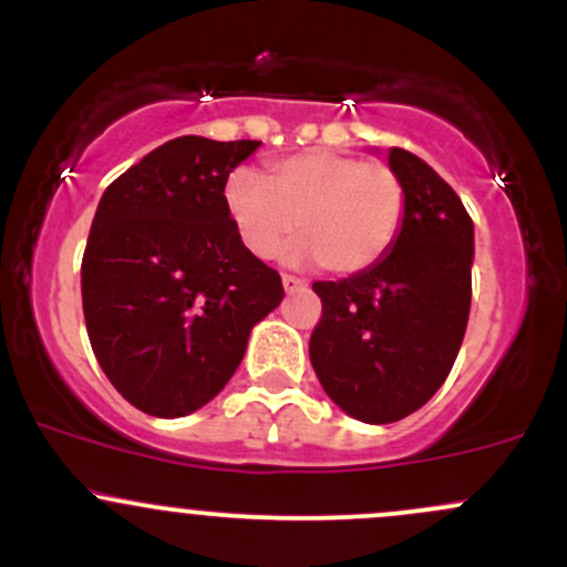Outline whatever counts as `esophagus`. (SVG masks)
Masks as SVG:
<instances>
[{"label": "esophagus", "instance_id": "1", "mask_svg": "<svg viewBox=\"0 0 567 567\" xmlns=\"http://www.w3.org/2000/svg\"><path fill=\"white\" fill-rule=\"evenodd\" d=\"M282 288H285V293H298V290L307 288V282L298 277H290V274H282Z\"/></svg>", "mask_w": 567, "mask_h": 567}]
</instances>
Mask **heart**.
I'll return each mask as SVG.
<instances>
[{
  "mask_svg": "<svg viewBox=\"0 0 567 567\" xmlns=\"http://www.w3.org/2000/svg\"><path fill=\"white\" fill-rule=\"evenodd\" d=\"M223 204L241 245L271 260L298 226L293 264H322L339 277L369 271L401 234L406 185L393 166L350 153L307 151L274 161L269 177L236 169Z\"/></svg>",
  "mask_w": 567,
  "mask_h": 567,
  "instance_id": "b5f03b06",
  "label": "heart"
}]
</instances>
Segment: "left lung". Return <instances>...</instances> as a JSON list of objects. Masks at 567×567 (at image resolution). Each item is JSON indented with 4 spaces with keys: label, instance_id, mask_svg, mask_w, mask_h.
<instances>
[{
    "label": "left lung",
    "instance_id": "obj_1",
    "mask_svg": "<svg viewBox=\"0 0 567 567\" xmlns=\"http://www.w3.org/2000/svg\"><path fill=\"white\" fill-rule=\"evenodd\" d=\"M388 164L406 185L393 250L369 271L315 282L322 317L309 360L344 414L388 425L425 406L450 377L471 312L474 223L463 202L414 153Z\"/></svg>",
    "mask_w": 567,
    "mask_h": 567
}]
</instances>
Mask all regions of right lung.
I'll return each instance as SVG.
<instances>
[{
  "label": "right lung",
  "mask_w": 567,
  "mask_h": 567,
  "mask_svg": "<svg viewBox=\"0 0 567 567\" xmlns=\"http://www.w3.org/2000/svg\"><path fill=\"white\" fill-rule=\"evenodd\" d=\"M258 147L177 136L99 202L80 269L85 328L112 388L140 412L174 420L213 401L285 298L223 204L228 174Z\"/></svg>",
  "instance_id": "add662e5"
}]
</instances>
